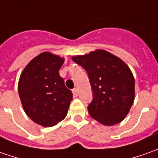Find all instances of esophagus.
I'll return each mask as SVG.
<instances>
[{"label": "esophagus", "instance_id": "1", "mask_svg": "<svg viewBox=\"0 0 158 158\" xmlns=\"http://www.w3.org/2000/svg\"><path fill=\"white\" fill-rule=\"evenodd\" d=\"M73 93L74 97H77V96H78V89H77V88L73 89Z\"/></svg>", "mask_w": 158, "mask_h": 158}]
</instances>
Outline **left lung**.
Instances as JSON below:
<instances>
[{"label":"left lung","instance_id":"1","mask_svg":"<svg viewBox=\"0 0 158 158\" xmlns=\"http://www.w3.org/2000/svg\"><path fill=\"white\" fill-rule=\"evenodd\" d=\"M86 71L93 93L90 116L104 125L118 124L128 114L135 97V80L128 65L105 50L73 57Z\"/></svg>","mask_w":158,"mask_h":158}]
</instances>
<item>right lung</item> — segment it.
<instances>
[{"label":"right lung","instance_id":"obj_1","mask_svg":"<svg viewBox=\"0 0 158 158\" xmlns=\"http://www.w3.org/2000/svg\"><path fill=\"white\" fill-rule=\"evenodd\" d=\"M63 63V58L44 52L27 65L19 79L18 92L26 114L44 127L64 119L73 100V93L59 73Z\"/></svg>","mask_w":158,"mask_h":158}]
</instances>
